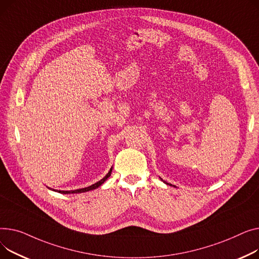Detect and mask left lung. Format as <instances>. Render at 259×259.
<instances>
[{"label": "left lung", "instance_id": "1", "mask_svg": "<svg viewBox=\"0 0 259 259\" xmlns=\"http://www.w3.org/2000/svg\"><path fill=\"white\" fill-rule=\"evenodd\" d=\"M165 183H166V182H165Z\"/></svg>", "mask_w": 259, "mask_h": 259}]
</instances>
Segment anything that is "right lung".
Instances as JSON below:
<instances>
[{"mask_svg":"<svg viewBox=\"0 0 259 259\" xmlns=\"http://www.w3.org/2000/svg\"><path fill=\"white\" fill-rule=\"evenodd\" d=\"M111 172H112V168L110 169V171L108 172V175H106L103 179H101L99 182H97V183H95V184H93V185H91V186H89V187H85V188L71 190V191H60V190H54V189H53V190H54V191H58V192H60V193H65V194H68V193H79V192H85V191H89V190H93V189L98 188L101 184H103L104 182H105V180L111 176Z\"/></svg>","mask_w":259,"mask_h":259,"instance_id":"1","label":"right lung"}]
</instances>
